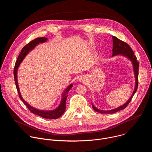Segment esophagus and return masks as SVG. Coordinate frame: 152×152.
Here are the masks:
<instances>
[{
	"label": "esophagus",
	"instance_id": "esophagus-1",
	"mask_svg": "<svg viewBox=\"0 0 152 152\" xmlns=\"http://www.w3.org/2000/svg\"><path fill=\"white\" fill-rule=\"evenodd\" d=\"M79 81L80 82H83V83H85L86 82V78L85 76H81L79 78Z\"/></svg>",
	"mask_w": 152,
	"mask_h": 152
}]
</instances>
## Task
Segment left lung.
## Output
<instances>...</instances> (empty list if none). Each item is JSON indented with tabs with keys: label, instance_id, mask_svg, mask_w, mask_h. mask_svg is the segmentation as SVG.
I'll use <instances>...</instances> for the list:
<instances>
[{
	"label": "left lung",
	"instance_id": "obj_1",
	"mask_svg": "<svg viewBox=\"0 0 152 152\" xmlns=\"http://www.w3.org/2000/svg\"><path fill=\"white\" fill-rule=\"evenodd\" d=\"M113 55L112 56H115L117 55H121L123 56L126 58H127L131 62L132 66H133V70L134 73V76H135V87L133 91V93L132 94V96L123 105L115 108V109L111 110H100L96 107L93 103H92V106L93 110L101 114H113L116 112H118L119 111L124 110V108L129 104L130 102L131 101L132 97L136 93L138 85V67H139V63L137 60V57L135 56L134 53L132 49L131 48L126 42H123L121 40H120L118 38H117L116 37L113 36Z\"/></svg>",
	"mask_w": 152,
	"mask_h": 152
}]
</instances>
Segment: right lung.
<instances>
[{
	"label": "right lung",
	"instance_id": "obj_1",
	"mask_svg": "<svg viewBox=\"0 0 152 152\" xmlns=\"http://www.w3.org/2000/svg\"><path fill=\"white\" fill-rule=\"evenodd\" d=\"M48 41V38L45 37H41V38H37L33 41H31L29 43L25 46L22 49L18 56V58L17 59V61L15 62V67L14 70V80H15V83L16 85L17 90L18 93L19 97L20 99L23 101V102L25 103V104L27 106V107L29 110L31 112H32L34 114L37 115L38 116H40L42 118H50V119H56L59 118L65 112L66 110V102L67 98L68 97L69 91L71 88L73 87V83L70 84L64 90L63 93L61 94V99L60 103L59 104L58 106L56 107L55 109L52 110H42L37 109V108L32 106L30 105L28 102H26L21 96L19 86L18 84V79H17V71L18 67L20 66V64L22 62L23 60L25 59V58L28 55V54L31 52L33 49H34L37 46L39 45V44H42Z\"/></svg>",
	"mask_w": 152,
	"mask_h": 152
}]
</instances>
